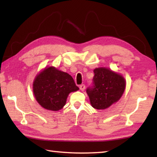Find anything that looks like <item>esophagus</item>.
Masks as SVG:
<instances>
[{
    "label": "esophagus",
    "mask_w": 157,
    "mask_h": 157,
    "mask_svg": "<svg viewBox=\"0 0 157 157\" xmlns=\"http://www.w3.org/2000/svg\"><path fill=\"white\" fill-rule=\"evenodd\" d=\"M79 89H80L82 91H84V89H85V85L84 84H81L80 86H79Z\"/></svg>",
    "instance_id": "1"
}]
</instances>
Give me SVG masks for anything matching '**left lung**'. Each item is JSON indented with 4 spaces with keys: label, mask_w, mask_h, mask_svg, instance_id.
Instances as JSON below:
<instances>
[{
    "label": "left lung",
    "mask_w": 157,
    "mask_h": 157,
    "mask_svg": "<svg viewBox=\"0 0 157 157\" xmlns=\"http://www.w3.org/2000/svg\"><path fill=\"white\" fill-rule=\"evenodd\" d=\"M94 86L86 89L90 103L96 109H105L118 102L126 87L124 77L105 67L94 70Z\"/></svg>",
    "instance_id": "8db88e82"
}]
</instances>
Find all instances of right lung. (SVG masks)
Listing matches in <instances>:
<instances>
[{
    "label": "right lung",
    "mask_w": 157,
    "mask_h": 157,
    "mask_svg": "<svg viewBox=\"0 0 157 157\" xmlns=\"http://www.w3.org/2000/svg\"><path fill=\"white\" fill-rule=\"evenodd\" d=\"M78 90L71 75L54 66L46 67L37 74L33 84L37 102L45 109L53 111L62 109L69 94Z\"/></svg>",
    "instance_id": "right-lung-1"
}]
</instances>
